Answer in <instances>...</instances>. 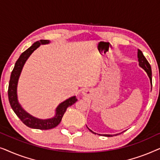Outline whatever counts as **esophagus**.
<instances>
[{"instance_id":"esophagus-1","label":"esophagus","mask_w":160,"mask_h":160,"mask_svg":"<svg viewBox=\"0 0 160 160\" xmlns=\"http://www.w3.org/2000/svg\"><path fill=\"white\" fill-rule=\"evenodd\" d=\"M87 92H88V91H87V90L83 91V94H84V95H87Z\"/></svg>"}]
</instances>
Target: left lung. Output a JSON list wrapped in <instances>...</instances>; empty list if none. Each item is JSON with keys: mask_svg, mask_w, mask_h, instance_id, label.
Instances as JSON below:
<instances>
[{"mask_svg": "<svg viewBox=\"0 0 160 160\" xmlns=\"http://www.w3.org/2000/svg\"><path fill=\"white\" fill-rule=\"evenodd\" d=\"M138 62H139V65L141 66L142 68L144 69V71H145L146 73H147L148 77L150 78V81H151V84L152 85V68H151V65L149 64V62H148V60H146V58L144 57V55L142 53V52L141 50L138 49ZM89 129V128H88ZM90 132H92L94 134H96L95 132H94L92 131L91 130H89ZM120 134V133H119ZM119 134H116V135H105V136H107V137H111V136H113V135H117Z\"/></svg>", "mask_w": 160, "mask_h": 160, "instance_id": "left-lung-1", "label": "left lung"}]
</instances>
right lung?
Returning <instances> with one entry per match:
<instances>
[{
    "instance_id": "add662e5",
    "label": "right lung",
    "mask_w": 160,
    "mask_h": 160,
    "mask_svg": "<svg viewBox=\"0 0 160 160\" xmlns=\"http://www.w3.org/2000/svg\"><path fill=\"white\" fill-rule=\"evenodd\" d=\"M49 40H40L39 41H36L32 44L30 48L22 52L19 57L18 60L15 63L14 68L13 69L11 74L9 84H8V100L11 107L16 113L22 122L25 124L26 126L29 127L30 128L38 129V130H49L55 128L60 124L62 120V118L64 115L65 111H66L68 107L72 106L77 101L76 96L70 98L69 99L65 100L64 102H61L56 109V115L55 117L49 119H39L32 116L30 115L26 111L22 109V108L19 104L18 100H17V82L20 75L22 69L24 66L26 60L29 58L30 54L34 52L41 44H46L49 43Z\"/></svg>"
}]
</instances>
